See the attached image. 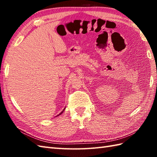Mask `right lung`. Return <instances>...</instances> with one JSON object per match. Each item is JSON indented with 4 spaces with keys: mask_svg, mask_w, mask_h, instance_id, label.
<instances>
[{
    "mask_svg": "<svg viewBox=\"0 0 157 157\" xmlns=\"http://www.w3.org/2000/svg\"><path fill=\"white\" fill-rule=\"evenodd\" d=\"M65 109H64V110H63V111H62V112H61V113H60V114H59V115H61V114H62V113H63V111H65ZM57 116H59V115H57Z\"/></svg>",
    "mask_w": 157,
    "mask_h": 157,
    "instance_id": "obj_1",
    "label": "right lung"
}]
</instances>
